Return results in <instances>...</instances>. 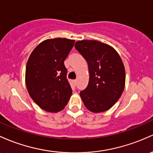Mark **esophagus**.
I'll use <instances>...</instances> for the list:
<instances>
[{"label": "esophagus", "instance_id": "obj_1", "mask_svg": "<svg viewBox=\"0 0 153 153\" xmlns=\"http://www.w3.org/2000/svg\"><path fill=\"white\" fill-rule=\"evenodd\" d=\"M73 83H74V85H77V80H73Z\"/></svg>", "mask_w": 153, "mask_h": 153}]
</instances>
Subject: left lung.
<instances>
[{
  "instance_id": "8db88e82",
  "label": "left lung",
  "mask_w": 153,
  "mask_h": 153,
  "mask_svg": "<svg viewBox=\"0 0 153 153\" xmlns=\"http://www.w3.org/2000/svg\"><path fill=\"white\" fill-rule=\"evenodd\" d=\"M75 48L88 63L89 81L80 92L83 104L94 113L107 111L117 102L125 87V68L120 55L110 45L83 40Z\"/></svg>"
}]
</instances>
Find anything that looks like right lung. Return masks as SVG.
<instances>
[{
  "label": "right lung",
  "instance_id": "1",
  "mask_svg": "<svg viewBox=\"0 0 153 153\" xmlns=\"http://www.w3.org/2000/svg\"><path fill=\"white\" fill-rule=\"evenodd\" d=\"M74 43L67 38L47 39L30 55L25 71L26 86L33 101L45 111L62 110L73 94L64 62Z\"/></svg>",
  "mask_w": 153,
  "mask_h": 153
}]
</instances>
